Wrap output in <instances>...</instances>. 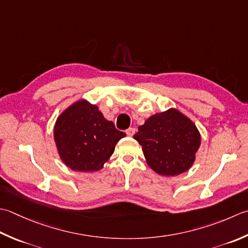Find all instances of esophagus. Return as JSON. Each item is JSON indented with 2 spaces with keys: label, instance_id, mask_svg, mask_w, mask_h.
I'll return each mask as SVG.
<instances>
[{
  "label": "esophagus",
  "instance_id": "obj_1",
  "mask_svg": "<svg viewBox=\"0 0 248 248\" xmlns=\"http://www.w3.org/2000/svg\"><path fill=\"white\" fill-rule=\"evenodd\" d=\"M125 133H127L128 137H133V134L135 133V129L134 128H129L125 130Z\"/></svg>",
  "mask_w": 248,
  "mask_h": 248
}]
</instances>
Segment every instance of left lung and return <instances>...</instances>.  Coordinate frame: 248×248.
Segmentation results:
<instances>
[{"instance_id": "obj_1", "label": "left lung", "mask_w": 248, "mask_h": 248, "mask_svg": "<svg viewBox=\"0 0 248 248\" xmlns=\"http://www.w3.org/2000/svg\"><path fill=\"white\" fill-rule=\"evenodd\" d=\"M133 139L142 146L149 168L163 176L188 171L201 145L195 123L174 108L150 116Z\"/></svg>"}]
</instances>
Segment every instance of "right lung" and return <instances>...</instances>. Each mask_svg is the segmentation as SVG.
Masks as SVG:
<instances>
[{"instance_id":"obj_1","label":"right lung","mask_w":248,"mask_h":248,"mask_svg":"<svg viewBox=\"0 0 248 248\" xmlns=\"http://www.w3.org/2000/svg\"><path fill=\"white\" fill-rule=\"evenodd\" d=\"M125 133L104 118L95 104L77 100L58 116L53 140L67 168L77 172H96L113 155Z\"/></svg>"}]
</instances>
